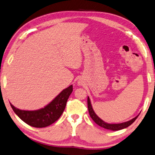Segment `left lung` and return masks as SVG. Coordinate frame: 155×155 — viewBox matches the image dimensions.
I'll use <instances>...</instances> for the list:
<instances>
[{
    "label": "left lung",
    "mask_w": 155,
    "mask_h": 155,
    "mask_svg": "<svg viewBox=\"0 0 155 155\" xmlns=\"http://www.w3.org/2000/svg\"><path fill=\"white\" fill-rule=\"evenodd\" d=\"M87 107H88V111H89V114L90 117L92 118L93 121H94L96 124L97 125H99V126L104 127V128H105L107 130H113V131H116V130H120L126 128L128 126H130V125L134 123V121L137 119L139 115H137L136 117L133 118V119L130 120L128 121L124 122V123H121V124H107V123L103 121L102 119H101L96 114V113L94 112V110L92 108V104H91L90 100L89 97H87Z\"/></svg>",
    "instance_id": "8db88e82"
}]
</instances>
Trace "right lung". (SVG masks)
<instances>
[{
	"instance_id": "1",
	"label": "right lung",
	"mask_w": 155,
	"mask_h": 155,
	"mask_svg": "<svg viewBox=\"0 0 155 155\" xmlns=\"http://www.w3.org/2000/svg\"><path fill=\"white\" fill-rule=\"evenodd\" d=\"M72 90L73 87L71 85L63 90L45 107L37 110H22L16 108L11 104L10 105L17 116L27 124L35 127H45L59 119Z\"/></svg>"
}]
</instances>
